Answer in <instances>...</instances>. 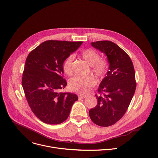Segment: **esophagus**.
<instances>
[{"label":"esophagus","mask_w":158,"mask_h":158,"mask_svg":"<svg viewBox=\"0 0 158 158\" xmlns=\"http://www.w3.org/2000/svg\"><path fill=\"white\" fill-rule=\"evenodd\" d=\"M78 99L79 100H81V99H84L85 98V95H78Z\"/></svg>","instance_id":"34e87169"}]
</instances>
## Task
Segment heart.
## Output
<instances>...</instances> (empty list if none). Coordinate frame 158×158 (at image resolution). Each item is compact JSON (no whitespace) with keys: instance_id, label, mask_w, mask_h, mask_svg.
I'll return each instance as SVG.
<instances>
[{"instance_id":"obj_1","label":"heart","mask_w":158,"mask_h":158,"mask_svg":"<svg viewBox=\"0 0 158 158\" xmlns=\"http://www.w3.org/2000/svg\"><path fill=\"white\" fill-rule=\"evenodd\" d=\"M81 56L92 66V71L99 78H103L107 73L109 68V60L106 57H100V54L92 48H86L81 52ZM73 55L69 56L63 63V68L65 73L71 76L73 73ZM97 81L92 77L82 78L75 77L72 78L68 83L69 89L80 94H87L96 85Z\"/></svg>"}]
</instances>
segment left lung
I'll return each mask as SVG.
<instances>
[{"instance_id": "8db88e82", "label": "left lung", "mask_w": 158, "mask_h": 158, "mask_svg": "<svg viewBox=\"0 0 158 158\" xmlns=\"http://www.w3.org/2000/svg\"><path fill=\"white\" fill-rule=\"evenodd\" d=\"M91 45L107 56L110 71L100 83L95 95L98 104L89 111L93 122L110 127L123 116L136 89L135 73L129 56L113 42H92Z\"/></svg>"}]
</instances>
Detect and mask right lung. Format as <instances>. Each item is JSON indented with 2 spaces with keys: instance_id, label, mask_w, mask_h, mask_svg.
<instances>
[{
  "instance_id": "1",
  "label": "right lung",
  "mask_w": 158,
  "mask_h": 158,
  "mask_svg": "<svg viewBox=\"0 0 158 158\" xmlns=\"http://www.w3.org/2000/svg\"><path fill=\"white\" fill-rule=\"evenodd\" d=\"M82 42L47 40L31 51L27 57L22 86L32 112L44 123L60 124L68 118L78 99L76 94L58 92L65 88L63 65Z\"/></svg>"
}]
</instances>
